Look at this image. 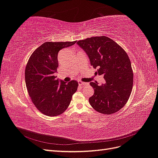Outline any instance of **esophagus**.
<instances>
[{
	"instance_id": "obj_1",
	"label": "esophagus",
	"mask_w": 158,
	"mask_h": 158,
	"mask_svg": "<svg viewBox=\"0 0 158 158\" xmlns=\"http://www.w3.org/2000/svg\"><path fill=\"white\" fill-rule=\"evenodd\" d=\"M78 84L79 85H88V83L82 82V81H78Z\"/></svg>"
}]
</instances>
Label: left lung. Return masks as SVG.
Wrapping results in <instances>:
<instances>
[{
  "label": "left lung",
  "instance_id": "1",
  "mask_svg": "<svg viewBox=\"0 0 158 158\" xmlns=\"http://www.w3.org/2000/svg\"><path fill=\"white\" fill-rule=\"evenodd\" d=\"M88 55L95 74L106 82H90L94 94L89 102L95 111L111 114L125 106L133 85L131 60L126 51L109 37H93L76 43Z\"/></svg>",
  "mask_w": 158,
  "mask_h": 158
}]
</instances>
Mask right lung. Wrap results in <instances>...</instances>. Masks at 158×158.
<instances>
[{"mask_svg":"<svg viewBox=\"0 0 158 158\" xmlns=\"http://www.w3.org/2000/svg\"><path fill=\"white\" fill-rule=\"evenodd\" d=\"M76 42H45L33 51L27 61L25 80L28 94L36 108L47 116L64 112L77 90V81L66 84L54 76L59 66V51Z\"/></svg>","mask_w":158,"mask_h":158,"instance_id":"right-lung-1","label":"right lung"}]
</instances>
